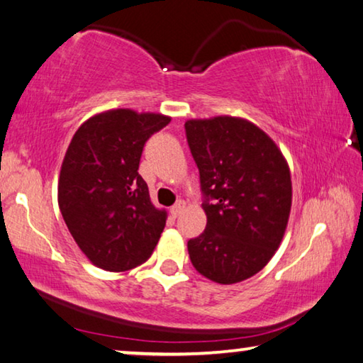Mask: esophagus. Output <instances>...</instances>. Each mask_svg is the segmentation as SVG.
I'll list each match as a JSON object with an SVG mask.
<instances>
[{"instance_id": "34e87169", "label": "esophagus", "mask_w": 363, "mask_h": 363, "mask_svg": "<svg viewBox=\"0 0 363 363\" xmlns=\"http://www.w3.org/2000/svg\"><path fill=\"white\" fill-rule=\"evenodd\" d=\"M183 207H185V203H182V201H178L177 204L172 206V207H170V213H172V217L177 218L178 216H180V212L183 211Z\"/></svg>"}]
</instances>
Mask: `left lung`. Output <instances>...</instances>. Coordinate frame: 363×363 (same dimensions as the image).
I'll return each mask as SVG.
<instances>
[{
    "label": "left lung",
    "instance_id": "obj_1",
    "mask_svg": "<svg viewBox=\"0 0 363 363\" xmlns=\"http://www.w3.org/2000/svg\"><path fill=\"white\" fill-rule=\"evenodd\" d=\"M185 130L207 217L206 230L188 241L189 259L216 283L247 280L269 264L286 231L289 165L277 143L246 118H191Z\"/></svg>",
    "mask_w": 363,
    "mask_h": 363
}]
</instances>
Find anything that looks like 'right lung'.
<instances>
[{
    "label": "right lung",
    "instance_id": "obj_1",
    "mask_svg": "<svg viewBox=\"0 0 363 363\" xmlns=\"http://www.w3.org/2000/svg\"><path fill=\"white\" fill-rule=\"evenodd\" d=\"M169 116L111 109L82 123L65 151L57 203L70 235L93 265L125 272L151 257L167 220L138 174L145 143Z\"/></svg>",
    "mask_w": 363,
    "mask_h": 363
}]
</instances>
